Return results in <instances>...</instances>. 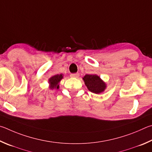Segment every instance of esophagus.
I'll use <instances>...</instances> for the list:
<instances>
[{
  "label": "esophagus",
  "instance_id": "1",
  "mask_svg": "<svg viewBox=\"0 0 152 152\" xmlns=\"http://www.w3.org/2000/svg\"><path fill=\"white\" fill-rule=\"evenodd\" d=\"M70 77H73V78H78L79 77V73H71L70 75Z\"/></svg>",
  "mask_w": 152,
  "mask_h": 152
}]
</instances>
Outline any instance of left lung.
<instances>
[{"instance_id": "left-lung-1", "label": "left lung", "mask_w": 152, "mask_h": 152, "mask_svg": "<svg viewBox=\"0 0 152 152\" xmlns=\"http://www.w3.org/2000/svg\"><path fill=\"white\" fill-rule=\"evenodd\" d=\"M83 79L86 86L92 93L100 94L105 89V83L97 75H86Z\"/></svg>"}]
</instances>
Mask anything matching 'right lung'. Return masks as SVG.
<instances>
[{"label":"right lung","instance_id":"1","mask_svg":"<svg viewBox=\"0 0 152 152\" xmlns=\"http://www.w3.org/2000/svg\"><path fill=\"white\" fill-rule=\"evenodd\" d=\"M63 78V75L62 74H60V75H55L52 77H50L49 79V83L50 84V89H58V87H59V85H58V83H59L60 81Z\"/></svg>","mask_w":152,"mask_h":152}]
</instances>
